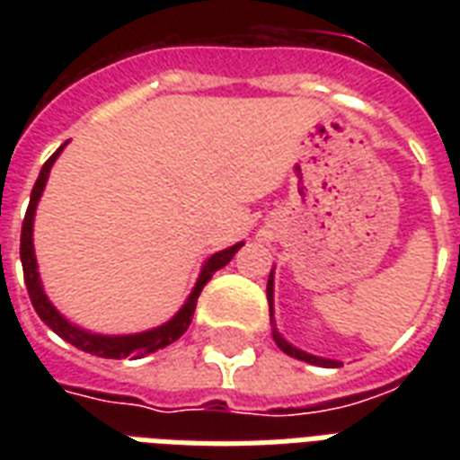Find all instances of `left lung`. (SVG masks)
<instances>
[{
  "label": "left lung",
  "instance_id": "obj_1",
  "mask_svg": "<svg viewBox=\"0 0 460 460\" xmlns=\"http://www.w3.org/2000/svg\"><path fill=\"white\" fill-rule=\"evenodd\" d=\"M272 274H270V281H267V301H270V320H272V336L274 341H277V346H279L287 356L291 358H298V360H305V363L310 365H322V367H339V363L336 360H327V358H317V356H310V353H305V350H298L296 346H291V343L287 341V339H281V334L277 332V327H274V317H272V301H274V284H272Z\"/></svg>",
  "mask_w": 460,
  "mask_h": 460
}]
</instances>
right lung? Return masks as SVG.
Listing matches in <instances>:
<instances>
[{"label":"right lung","instance_id":"obj_1","mask_svg":"<svg viewBox=\"0 0 460 460\" xmlns=\"http://www.w3.org/2000/svg\"><path fill=\"white\" fill-rule=\"evenodd\" d=\"M64 150V146L47 159L42 169H40V176L35 181L31 193V202H28V212L23 217V229H21V262H23V279L25 287H28V296H31V303L35 307V313L40 314V320L45 322L47 327L57 332V334L68 341L75 349L85 350V353H93V356L100 358H143L147 353H153L157 349H164L169 343H173L176 339L183 336V332L188 329L190 320H193L195 305H198V296H200L202 287L212 279V274L217 270H222L224 265H229L231 258L236 255L238 248L243 243H236L226 248V251L215 252L212 258L205 262L200 272V279L195 284L193 294L188 296L186 305L181 307L179 313L173 314L172 320L162 324L157 329H150V332H140V334L131 336H102V334H90V332H83V329L74 327L66 317H61L59 310L47 301L45 291H42V284H40V274H38V262H35V251H32V219H35V208H38V200L42 190H45L47 176H49V169H52L54 159L59 157V153Z\"/></svg>","mask_w":460,"mask_h":460}]
</instances>
